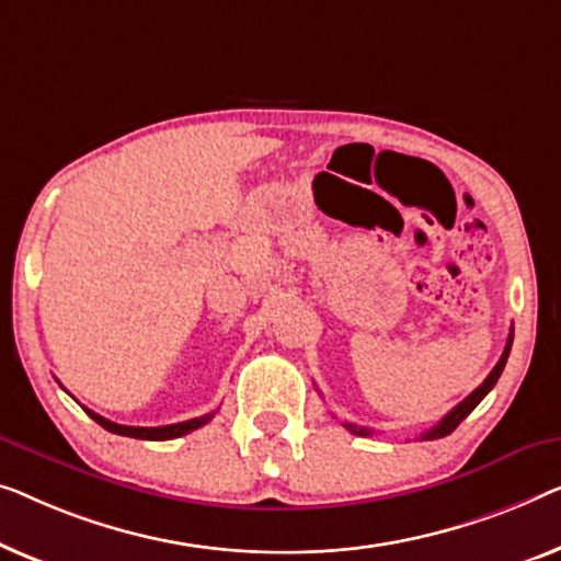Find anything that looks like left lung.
Instances as JSON below:
<instances>
[{
	"mask_svg": "<svg viewBox=\"0 0 561 561\" xmlns=\"http://www.w3.org/2000/svg\"><path fill=\"white\" fill-rule=\"evenodd\" d=\"M511 343H514V330H511V335H508V343H506V348H503V356H501V360L495 363V368L491 370V374H488L485 381L480 383L478 389L472 391L468 399H462L460 404H457V407L453 409V412L442 416V420L435 424V427L424 432L422 439H439V437H447L449 432H455V430H457V424H460V422L465 420V416H468V414L472 412V409H476V407L480 404V401L485 399V393L493 389L495 381H499L501 374H503V368H506V360H508V353H511ZM343 427H345V430H351L353 435H363V437L374 435V430H368V427H358V424H351V422H345Z\"/></svg>",
	"mask_w": 561,
	"mask_h": 561,
	"instance_id": "obj_1",
	"label": "left lung"
}]
</instances>
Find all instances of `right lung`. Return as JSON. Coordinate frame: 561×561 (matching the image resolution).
<instances>
[{"label": "right lung", "mask_w": 561, "mask_h": 561, "mask_svg": "<svg viewBox=\"0 0 561 561\" xmlns=\"http://www.w3.org/2000/svg\"><path fill=\"white\" fill-rule=\"evenodd\" d=\"M89 416L93 422H99L101 427L114 432V435H122V437H134V439H154V442H162V439H175V437H183L187 432L203 427V424H208L213 420V414H203V416H195V420H187V422H178V424H164V427H126V424H116V422H108L106 416H101L96 412H91V409H85Z\"/></svg>", "instance_id": "add662e5"}]
</instances>
